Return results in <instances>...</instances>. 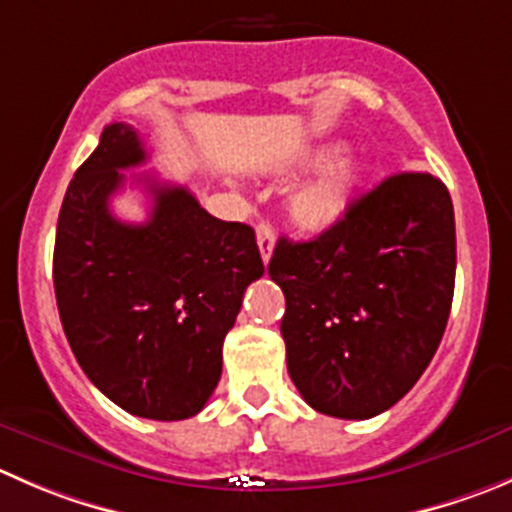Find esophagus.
<instances>
[{
  "mask_svg": "<svg viewBox=\"0 0 512 512\" xmlns=\"http://www.w3.org/2000/svg\"><path fill=\"white\" fill-rule=\"evenodd\" d=\"M257 247H260L262 262H270L272 247H275V232H272V227L267 222L257 225Z\"/></svg>",
  "mask_w": 512,
  "mask_h": 512,
  "instance_id": "1",
  "label": "esophagus"
}]
</instances>
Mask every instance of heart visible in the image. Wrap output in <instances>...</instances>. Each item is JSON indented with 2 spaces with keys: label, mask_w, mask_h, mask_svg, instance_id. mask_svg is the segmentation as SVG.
I'll return each mask as SVG.
<instances>
[{
  "label": "heart",
  "mask_w": 512,
  "mask_h": 512,
  "mask_svg": "<svg viewBox=\"0 0 512 512\" xmlns=\"http://www.w3.org/2000/svg\"><path fill=\"white\" fill-rule=\"evenodd\" d=\"M337 152L335 145H322L302 157L305 167H317ZM362 165L357 157L342 155L317 180L297 190L290 200V217L300 230L322 232L345 215L355 187L360 185Z\"/></svg>",
  "instance_id": "heart-1"
}]
</instances>
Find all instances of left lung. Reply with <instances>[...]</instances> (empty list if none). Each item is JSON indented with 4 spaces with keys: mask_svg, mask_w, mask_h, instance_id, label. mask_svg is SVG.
<instances>
[{
    "mask_svg": "<svg viewBox=\"0 0 512 512\" xmlns=\"http://www.w3.org/2000/svg\"><path fill=\"white\" fill-rule=\"evenodd\" d=\"M287 372L317 413L367 420L393 408L433 360L455 290L450 192L398 172L307 242H277Z\"/></svg>",
    "mask_w": 512,
    "mask_h": 512,
    "instance_id": "8db88e82",
    "label": "left lung"
}]
</instances>
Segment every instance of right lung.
Here are the masks:
<instances>
[{
	"mask_svg": "<svg viewBox=\"0 0 512 512\" xmlns=\"http://www.w3.org/2000/svg\"><path fill=\"white\" fill-rule=\"evenodd\" d=\"M147 160L130 124H107L69 182L54 240V295L84 375L127 413L185 420L222 375V342L247 285L262 277L255 232L212 217L187 187L137 177L150 220L130 225L109 200L122 170Z\"/></svg>",
	"mask_w": 512,
	"mask_h": 512,
	"instance_id": "add662e5",
	"label": "right lung"
}]
</instances>
